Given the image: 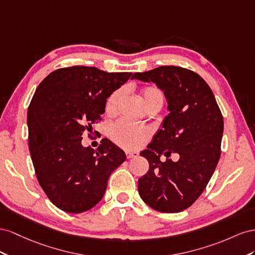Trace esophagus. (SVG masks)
Segmentation results:
<instances>
[{
  "label": "esophagus",
  "instance_id": "esophagus-1",
  "mask_svg": "<svg viewBox=\"0 0 255 255\" xmlns=\"http://www.w3.org/2000/svg\"><path fill=\"white\" fill-rule=\"evenodd\" d=\"M136 156H139V152L137 151H126V157L128 158V159H131V158H133V157H136Z\"/></svg>",
  "mask_w": 255,
  "mask_h": 255
}]
</instances>
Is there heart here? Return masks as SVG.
Segmentation results:
<instances>
[{"mask_svg":"<svg viewBox=\"0 0 255 255\" xmlns=\"http://www.w3.org/2000/svg\"><path fill=\"white\" fill-rule=\"evenodd\" d=\"M124 96L123 90L113 92L106 103V113L112 115L118 111V107ZM141 98L144 106L147 108L158 106L161 108L164 101L163 93L156 86H146L141 91ZM151 131L146 126L134 125L127 121H119L111 129L112 139L121 146L128 149H136L141 147L150 136Z\"/></svg>","mask_w":255,"mask_h":255,"instance_id":"heart-1","label":"heart"}]
</instances>
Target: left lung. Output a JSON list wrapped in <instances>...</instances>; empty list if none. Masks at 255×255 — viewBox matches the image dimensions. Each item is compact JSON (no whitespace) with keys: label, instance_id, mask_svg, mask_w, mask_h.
<instances>
[{"label":"left lung","instance_id":"1","mask_svg":"<svg viewBox=\"0 0 255 255\" xmlns=\"http://www.w3.org/2000/svg\"><path fill=\"white\" fill-rule=\"evenodd\" d=\"M132 79L155 83L163 91L169 115L141 156L148 172L137 183L141 199L161 213L190 207L205 190L221 155L223 116L204 79L177 66L136 72ZM180 156L176 163L159 156Z\"/></svg>","mask_w":255,"mask_h":255}]
</instances>
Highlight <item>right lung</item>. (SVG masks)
Masks as SVG:
<instances>
[{
    "mask_svg": "<svg viewBox=\"0 0 255 255\" xmlns=\"http://www.w3.org/2000/svg\"><path fill=\"white\" fill-rule=\"evenodd\" d=\"M131 75L86 66L60 68L35 91L27 110L28 148L42 190L64 212L80 214L95 206L112 172L126 160L110 140H101L97 149L82 146L81 141L101 121L107 98Z\"/></svg>",
    "mask_w": 255,
    "mask_h": 255,
    "instance_id": "right-lung-1",
    "label": "right lung"
}]
</instances>
